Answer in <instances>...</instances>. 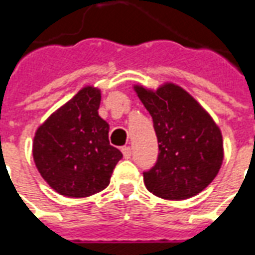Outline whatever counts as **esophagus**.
<instances>
[{
	"instance_id": "esophagus-1",
	"label": "esophagus",
	"mask_w": 255,
	"mask_h": 255,
	"mask_svg": "<svg viewBox=\"0 0 255 255\" xmlns=\"http://www.w3.org/2000/svg\"><path fill=\"white\" fill-rule=\"evenodd\" d=\"M122 152L126 159H129V158H131V155H132V150H131V147H123Z\"/></svg>"
}]
</instances>
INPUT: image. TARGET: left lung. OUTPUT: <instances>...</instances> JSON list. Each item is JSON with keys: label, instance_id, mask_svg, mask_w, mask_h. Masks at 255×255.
Returning a JSON list of instances; mask_svg holds the SVG:
<instances>
[{"label": "left lung", "instance_id": "8db88e82", "mask_svg": "<svg viewBox=\"0 0 255 255\" xmlns=\"http://www.w3.org/2000/svg\"><path fill=\"white\" fill-rule=\"evenodd\" d=\"M151 115L159 154L144 185L156 197L186 200L199 195L218 175L224 158L223 136L203 105L184 88L163 82L156 89L132 86Z\"/></svg>", "mask_w": 255, "mask_h": 255}]
</instances>
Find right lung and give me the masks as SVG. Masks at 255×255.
<instances>
[{
    "instance_id": "obj_1",
    "label": "right lung",
    "mask_w": 255,
    "mask_h": 255,
    "mask_svg": "<svg viewBox=\"0 0 255 255\" xmlns=\"http://www.w3.org/2000/svg\"><path fill=\"white\" fill-rule=\"evenodd\" d=\"M101 90L86 85L37 127L32 155L47 184L66 197H89L111 182L123 154L109 144L100 118Z\"/></svg>"
}]
</instances>
